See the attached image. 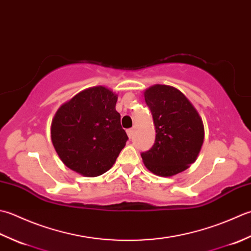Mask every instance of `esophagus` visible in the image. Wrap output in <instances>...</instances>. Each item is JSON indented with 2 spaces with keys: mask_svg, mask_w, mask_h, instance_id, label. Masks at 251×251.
<instances>
[{
  "mask_svg": "<svg viewBox=\"0 0 251 251\" xmlns=\"http://www.w3.org/2000/svg\"><path fill=\"white\" fill-rule=\"evenodd\" d=\"M133 132H134V131H133V129H127L126 130V134H127V136H129V139H131V137H132Z\"/></svg>",
  "mask_w": 251,
  "mask_h": 251,
  "instance_id": "obj_1",
  "label": "esophagus"
}]
</instances>
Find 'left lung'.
Masks as SVG:
<instances>
[{
    "instance_id": "1",
    "label": "left lung",
    "mask_w": 251,
    "mask_h": 251,
    "mask_svg": "<svg viewBox=\"0 0 251 251\" xmlns=\"http://www.w3.org/2000/svg\"><path fill=\"white\" fill-rule=\"evenodd\" d=\"M144 99L151 111L156 139L151 150L141 154L143 162L156 176H176L195 162L201 150V117L190 100L170 85L150 86Z\"/></svg>"
}]
</instances>
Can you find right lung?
Listing matches in <instances>:
<instances>
[{
  "instance_id": "add662e5",
  "label": "right lung",
  "mask_w": 251,
  "mask_h": 251,
  "mask_svg": "<svg viewBox=\"0 0 251 251\" xmlns=\"http://www.w3.org/2000/svg\"><path fill=\"white\" fill-rule=\"evenodd\" d=\"M118 95L106 86L81 91L56 111L50 139L66 167L94 177L116 162L127 135L116 110Z\"/></svg>"
}]
</instances>
